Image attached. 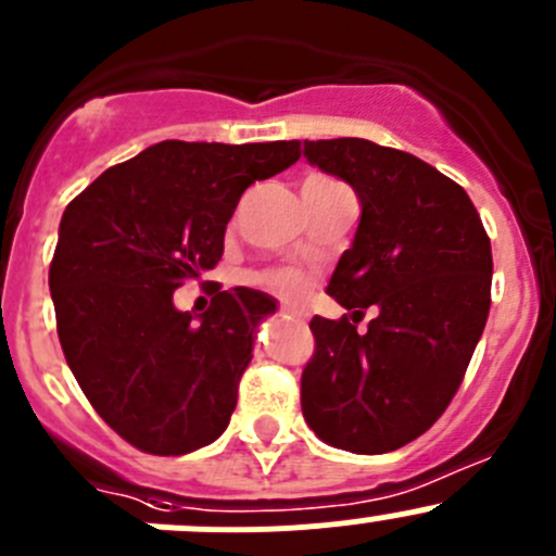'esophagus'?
<instances>
[{
	"label": "esophagus",
	"instance_id": "34e87169",
	"mask_svg": "<svg viewBox=\"0 0 556 556\" xmlns=\"http://www.w3.org/2000/svg\"><path fill=\"white\" fill-rule=\"evenodd\" d=\"M282 315L293 317V320H299V323H304V312L295 309V306H282Z\"/></svg>",
	"mask_w": 556,
	"mask_h": 556
}]
</instances>
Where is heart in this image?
I'll return each mask as SVG.
<instances>
[{"instance_id":"1","label":"heart","mask_w":556,"mask_h":556,"mask_svg":"<svg viewBox=\"0 0 556 556\" xmlns=\"http://www.w3.org/2000/svg\"><path fill=\"white\" fill-rule=\"evenodd\" d=\"M261 282L282 295H299L301 290H304V277H301L299 271H293V268H277V271H266L261 277Z\"/></svg>"}]
</instances>
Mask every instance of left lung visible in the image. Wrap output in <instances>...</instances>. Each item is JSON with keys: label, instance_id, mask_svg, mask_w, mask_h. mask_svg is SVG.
Returning <instances> with one entry per match:
<instances>
[{"label": "left lung", "instance_id": "left-lung-1", "mask_svg": "<svg viewBox=\"0 0 556 556\" xmlns=\"http://www.w3.org/2000/svg\"><path fill=\"white\" fill-rule=\"evenodd\" d=\"M304 157L353 187L361 219L326 288L353 323L312 317L301 409L323 443L388 454L459 391L492 306V244L470 195L413 154L333 138L304 141Z\"/></svg>", "mask_w": 556, "mask_h": 556}]
</instances>
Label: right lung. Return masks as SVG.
Returning a JSON list of instances; mask_svg holds the SVG:
<instances>
[{
    "label": "right lung",
    "mask_w": 556,
    "mask_h": 556,
    "mask_svg": "<svg viewBox=\"0 0 556 556\" xmlns=\"http://www.w3.org/2000/svg\"><path fill=\"white\" fill-rule=\"evenodd\" d=\"M299 141H163L108 168L62 214L51 285L80 391L129 445L181 456L228 429L255 331L277 301L217 290L203 315L174 290L217 266L239 198L301 157Z\"/></svg>",
    "instance_id": "add662e5"
}]
</instances>
